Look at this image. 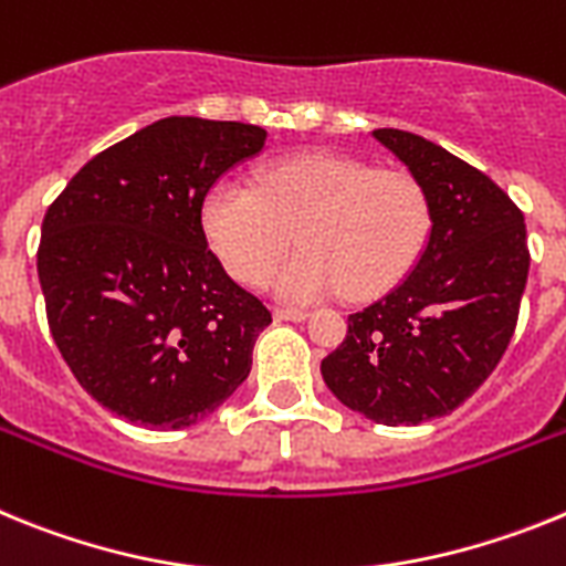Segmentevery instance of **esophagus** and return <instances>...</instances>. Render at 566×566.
<instances>
[{
	"label": "esophagus",
	"mask_w": 566,
	"mask_h": 566,
	"mask_svg": "<svg viewBox=\"0 0 566 566\" xmlns=\"http://www.w3.org/2000/svg\"><path fill=\"white\" fill-rule=\"evenodd\" d=\"M273 318L276 322H304L307 311H302V307H273Z\"/></svg>",
	"instance_id": "34e87169"
}]
</instances>
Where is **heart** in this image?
<instances>
[{
  "mask_svg": "<svg viewBox=\"0 0 566 566\" xmlns=\"http://www.w3.org/2000/svg\"><path fill=\"white\" fill-rule=\"evenodd\" d=\"M201 230L228 273L279 296L313 302L347 290L373 298L405 282L432 230L430 193L410 170L370 167L331 150L287 156L259 174V190L224 176L201 199Z\"/></svg>",
  "mask_w": 566,
  "mask_h": 566,
  "instance_id": "heart-1",
  "label": "heart"
}]
</instances>
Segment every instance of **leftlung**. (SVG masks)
I'll return each mask as SVG.
<instances>
[{
    "label": "left lung",
    "instance_id": "left-lung-1",
    "mask_svg": "<svg viewBox=\"0 0 566 566\" xmlns=\"http://www.w3.org/2000/svg\"><path fill=\"white\" fill-rule=\"evenodd\" d=\"M373 136L427 188L432 230L410 276L347 316L322 376L376 424H421L464 405L507 350L527 284V228L479 167L396 127Z\"/></svg>",
    "mask_w": 566,
    "mask_h": 566
}]
</instances>
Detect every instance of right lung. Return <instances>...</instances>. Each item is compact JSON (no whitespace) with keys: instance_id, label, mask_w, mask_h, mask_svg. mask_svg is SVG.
Masks as SVG:
<instances>
[{"instance_id":"add662e5","label":"right lung","mask_w":566,"mask_h":566,"mask_svg":"<svg viewBox=\"0 0 566 566\" xmlns=\"http://www.w3.org/2000/svg\"><path fill=\"white\" fill-rule=\"evenodd\" d=\"M264 139L259 125L167 116L93 156L48 208V327L78 385L122 419L190 427L248 378L273 316L208 250L201 199Z\"/></svg>"}]
</instances>
